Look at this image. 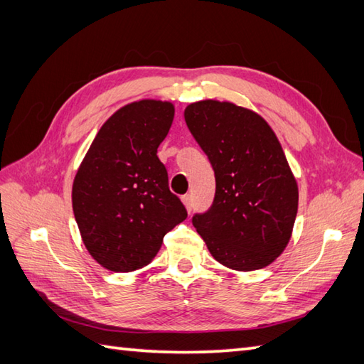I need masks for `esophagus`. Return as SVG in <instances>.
Listing matches in <instances>:
<instances>
[{"instance_id": "34e87169", "label": "esophagus", "mask_w": 364, "mask_h": 364, "mask_svg": "<svg viewBox=\"0 0 364 364\" xmlns=\"http://www.w3.org/2000/svg\"><path fill=\"white\" fill-rule=\"evenodd\" d=\"M181 200H183L184 206H186V210L191 213L192 211V197L191 196H183Z\"/></svg>"}]
</instances>
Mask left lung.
<instances>
[{
  "label": "left lung",
  "instance_id": "1",
  "mask_svg": "<svg viewBox=\"0 0 364 364\" xmlns=\"http://www.w3.org/2000/svg\"><path fill=\"white\" fill-rule=\"evenodd\" d=\"M184 120L215 175L210 211L192 223L213 258L250 272L274 262L288 245L299 186L282 144L252 109L219 100L186 106Z\"/></svg>",
  "mask_w": 364,
  "mask_h": 364
}]
</instances>
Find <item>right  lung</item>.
I'll return each mask as SVG.
<instances>
[{
	"instance_id": "add662e5",
	"label": "right lung",
	"mask_w": 364,
	"mask_h": 364,
	"mask_svg": "<svg viewBox=\"0 0 364 364\" xmlns=\"http://www.w3.org/2000/svg\"><path fill=\"white\" fill-rule=\"evenodd\" d=\"M173 117V103L161 100L122 106L100 128L75 175L72 205L81 239L112 272L150 264L167 231L188 218L156 154Z\"/></svg>"
}]
</instances>
